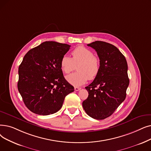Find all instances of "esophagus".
Here are the masks:
<instances>
[{
  "instance_id": "1",
  "label": "esophagus",
  "mask_w": 151,
  "mask_h": 151,
  "mask_svg": "<svg viewBox=\"0 0 151 151\" xmlns=\"http://www.w3.org/2000/svg\"><path fill=\"white\" fill-rule=\"evenodd\" d=\"M80 89H81V88H80V87H75V90L76 91H79Z\"/></svg>"
}]
</instances>
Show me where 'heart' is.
Masks as SVG:
<instances>
[{"label":"heart","instance_id":"b5f03b06","mask_svg":"<svg viewBox=\"0 0 151 151\" xmlns=\"http://www.w3.org/2000/svg\"><path fill=\"white\" fill-rule=\"evenodd\" d=\"M72 58L64 55L60 60V67L63 73L68 74L75 70L78 71L67 76V81L73 86H81L88 79L93 80L99 74L101 68L99 58L94 55L90 49L78 46L71 52Z\"/></svg>","mask_w":151,"mask_h":151}]
</instances>
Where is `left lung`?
Masks as SVG:
<instances>
[{
	"mask_svg": "<svg viewBox=\"0 0 151 151\" xmlns=\"http://www.w3.org/2000/svg\"><path fill=\"white\" fill-rule=\"evenodd\" d=\"M100 59L99 74L88 86V97L83 102L86 113L96 120L110 116L126 98L129 80L125 57L114 45L97 41L88 44Z\"/></svg>",
	"mask_w": 151,
	"mask_h": 151,
	"instance_id": "1",
	"label": "left lung"
}]
</instances>
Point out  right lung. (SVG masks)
Returning <instances> with one entry per match:
<instances>
[{"mask_svg":"<svg viewBox=\"0 0 151 151\" xmlns=\"http://www.w3.org/2000/svg\"><path fill=\"white\" fill-rule=\"evenodd\" d=\"M70 45L45 41L29 50L18 68V89L27 107L37 115L56 113L74 87L65 79L60 60Z\"/></svg>","mask_w":151,"mask_h":151,"instance_id":"obj_1","label":"right lung"}]
</instances>
